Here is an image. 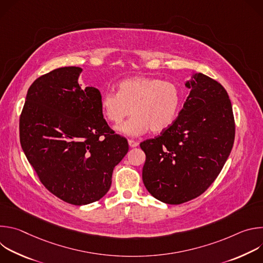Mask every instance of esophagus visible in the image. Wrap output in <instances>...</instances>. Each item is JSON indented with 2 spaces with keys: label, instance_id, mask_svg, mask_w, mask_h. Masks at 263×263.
<instances>
[{
  "label": "esophagus",
  "instance_id": "34e87169",
  "mask_svg": "<svg viewBox=\"0 0 263 263\" xmlns=\"http://www.w3.org/2000/svg\"><path fill=\"white\" fill-rule=\"evenodd\" d=\"M128 143H129V145H130L131 147H135V146L138 145V142L135 141V140H133V139H129V140H128Z\"/></svg>",
  "mask_w": 263,
  "mask_h": 263
}]
</instances>
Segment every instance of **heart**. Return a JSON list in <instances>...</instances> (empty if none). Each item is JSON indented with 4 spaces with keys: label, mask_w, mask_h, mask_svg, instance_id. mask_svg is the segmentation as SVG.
<instances>
[{
    "label": "heart",
    "mask_w": 263,
    "mask_h": 263,
    "mask_svg": "<svg viewBox=\"0 0 263 263\" xmlns=\"http://www.w3.org/2000/svg\"><path fill=\"white\" fill-rule=\"evenodd\" d=\"M182 102L180 88L173 82L159 78L136 76L121 81L118 93L103 95L101 109L112 124H121L133 116L118 130L129 136H139L149 129L161 133L168 129L178 117Z\"/></svg>",
    "instance_id": "heart-1"
}]
</instances>
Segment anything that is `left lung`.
<instances>
[{
    "label": "left lung",
    "instance_id": "left-lung-1",
    "mask_svg": "<svg viewBox=\"0 0 263 263\" xmlns=\"http://www.w3.org/2000/svg\"><path fill=\"white\" fill-rule=\"evenodd\" d=\"M185 86L191 92L173 125L140 142L145 189L172 205L207 191L227 161L235 137L232 105L222 85L196 72Z\"/></svg>",
    "mask_w": 263,
    "mask_h": 263
}]
</instances>
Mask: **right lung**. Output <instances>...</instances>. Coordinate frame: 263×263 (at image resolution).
I'll list each match as a JSON object with an SVG mask.
<instances>
[{
    "instance_id": "obj_1",
    "label": "right lung",
    "mask_w": 263,
    "mask_h": 263,
    "mask_svg": "<svg viewBox=\"0 0 263 263\" xmlns=\"http://www.w3.org/2000/svg\"><path fill=\"white\" fill-rule=\"evenodd\" d=\"M81 71L65 66L37 78L20 118L21 145L40 181L77 206L107 194L112 172L129 149L103 118L100 90L80 87Z\"/></svg>"
}]
</instances>
